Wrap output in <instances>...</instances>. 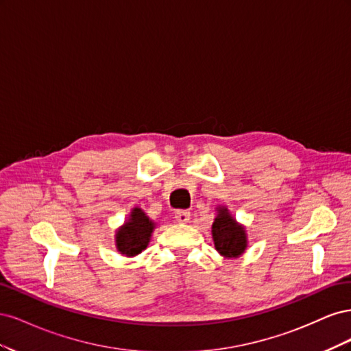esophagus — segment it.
I'll return each mask as SVG.
<instances>
[{"instance_id":"obj_1","label":"esophagus","mask_w":351,"mask_h":351,"mask_svg":"<svg viewBox=\"0 0 351 351\" xmlns=\"http://www.w3.org/2000/svg\"><path fill=\"white\" fill-rule=\"evenodd\" d=\"M176 219L178 222H182V224H186V222L190 221V212L184 210V209H180L176 212Z\"/></svg>"}]
</instances>
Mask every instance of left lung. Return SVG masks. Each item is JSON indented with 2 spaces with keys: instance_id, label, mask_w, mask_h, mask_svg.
Here are the masks:
<instances>
[{
  "instance_id": "obj_1",
  "label": "left lung",
  "mask_w": 351,
  "mask_h": 351,
  "mask_svg": "<svg viewBox=\"0 0 351 351\" xmlns=\"http://www.w3.org/2000/svg\"><path fill=\"white\" fill-rule=\"evenodd\" d=\"M212 237L215 249L226 258H237L246 249V232L236 219H232L226 208L218 210V217L212 224Z\"/></svg>"
}]
</instances>
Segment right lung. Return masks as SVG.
<instances>
[{
	"label": "right lung",
	"instance_id": "obj_1",
	"mask_svg": "<svg viewBox=\"0 0 351 351\" xmlns=\"http://www.w3.org/2000/svg\"><path fill=\"white\" fill-rule=\"evenodd\" d=\"M154 227L155 224L146 217L145 212L139 208H134L129 221L117 232V249L125 256H136L146 249Z\"/></svg>",
	"mask_w": 351,
	"mask_h": 351
}]
</instances>
